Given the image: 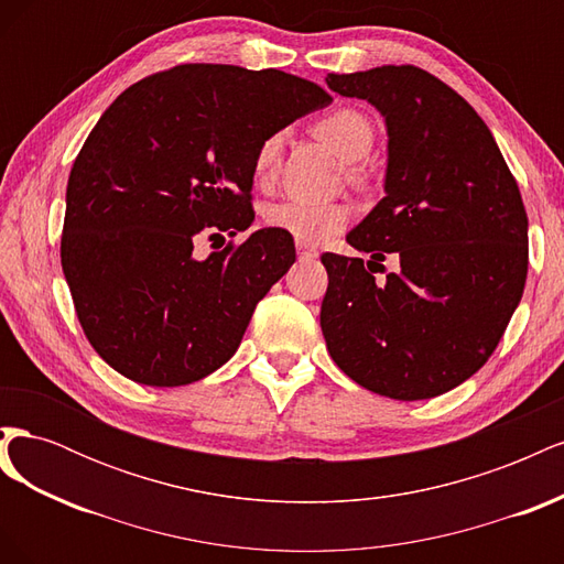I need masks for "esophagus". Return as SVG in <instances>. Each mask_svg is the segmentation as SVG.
<instances>
[{
	"mask_svg": "<svg viewBox=\"0 0 564 564\" xmlns=\"http://www.w3.org/2000/svg\"><path fill=\"white\" fill-rule=\"evenodd\" d=\"M296 249H299V256H301V259H317V249L308 247L305 242H296Z\"/></svg>",
	"mask_w": 564,
	"mask_h": 564,
	"instance_id": "esophagus-1",
	"label": "esophagus"
}]
</instances>
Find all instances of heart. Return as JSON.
I'll list each match as a JSON object with an SVG mask.
<instances>
[{"instance_id": "obj_1", "label": "heart", "mask_w": 564, "mask_h": 564, "mask_svg": "<svg viewBox=\"0 0 564 564\" xmlns=\"http://www.w3.org/2000/svg\"><path fill=\"white\" fill-rule=\"evenodd\" d=\"M317 139L327 143L336 155L355 164L369 155L373 145V127L357 110H336L315 124ZM282 160V133H270L253 155V178L261 185L275 178ZM263 220L275 230L292 235L301 242H322L344 230L350 220V207L340 202H315L289 197L272 202L263 212Z\"/></svg>"}]
</instances>
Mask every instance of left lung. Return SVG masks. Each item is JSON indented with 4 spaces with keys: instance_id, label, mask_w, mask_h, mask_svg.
Listing matches in <instances>:
<instances>
[{
    "instance_id": "8db88e82",
    "label": "left lung",
    "mask_w": 564,
    "mask_h": 564,
    "mask_svg": "<svg viewBox=\"0 0 564 564\" xmlns=\"http://www.w3.org/2000/svg\"><path fill=\"white\" fill-rule=\"evenodd\" d=\"M386 119V197L346 240L371 259L322 253L319 327L338 369L392 400L470 379L508 327L527 280V214L491 131L445 82L414 65L327 75ZM388 252L398 273L368 265ZM381 267V265H380Z\"/></svg>"
}]
</instances>
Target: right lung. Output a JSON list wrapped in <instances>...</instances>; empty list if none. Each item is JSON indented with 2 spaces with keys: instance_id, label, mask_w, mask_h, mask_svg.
<instances>
[{
  "instance_id": "right-lung-1",
  "label": "right lung",
  "mask_w": 564,
  "mask_h": 564,
  "mask_svg": "<svg viewBox=\"0 0 564 564\" xmlns=\"http://www.w3.org/2000/svg\"><path fill=\"white\" fill-rule=\"evenodd\" d=\"M332 104L282 70L191 63L135 82L100 115L67 178L63 275L94 350L122 377L187 386L224 367L256 303L296 261L294 237L253 224V155Z\"/></svg>"
}]
</instances>
